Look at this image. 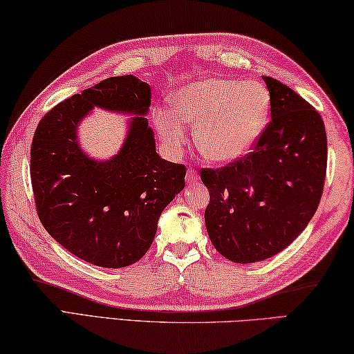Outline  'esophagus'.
<instances>
[{
	"instance_id": "obj_1",
	"label": "esophagus",
	"mask_w": 354,
	"mask_h": 354,
	"mask_svg": "<svg viewBox=\"0 0 354 354\" xmlns=\"http://www.w3.org/2000/svg\"><path fill=\"white\" fill-rule=\"evenodd\" d=\"M185 179H187L189 184H195V183H198L199 176H198V173L194 169H189L187 170V175H185Z\"/></svg>"
}]
</instances>
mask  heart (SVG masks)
<instances>
[{
	"label": "heart",
	"instance_id": "1",
	"mask_svg": "<svg viewBox=\"0 0 354 354\" xmlns=\"http://www.w3.org/2000/svg\"><path fill=\"white\" fill-rule=\"evenodd\" d=\"M271 97L257 82L209 77L184 86L175 95V110L155 114L159 133L171 147L183 142L185 125L196 124L199 151L210 160L226 162L249 150L266 125Z\"/></svg>",
	"mask_w": 354,
	"mask_h": 354
}]
</instances>
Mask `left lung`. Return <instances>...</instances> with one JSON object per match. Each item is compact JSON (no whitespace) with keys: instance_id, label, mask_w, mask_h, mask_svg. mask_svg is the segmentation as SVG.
I'll list each match as a JSON object with an SVG mask.
<instances>
[{"instance_id":"8db88e82","label":"left lung","mask_w":354,"mask_h":354,"mask_svg":"<svg viewBox=\"0 0 354 354\" xmlns=\"http://www.w3.org/2000/svg\"><path fill=\"white\" fill-rule=\"evenodd\" d=\"M271 120L252 151L220 169H201L204 218L215 249L235 263L266 260L288 248L316 214L326 175V133L314 106L263 77Z\"/></svg>"}]
</instances>
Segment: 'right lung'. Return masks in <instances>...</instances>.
<instances>
[{
  "label": "right lung",
  "mask_w": 354,
  "mask_h": 354,
  "mask_svg": "<svg viewBox=\"0 0 354 354\" xmlns=\"http://www.w3.org/2000/svg\"><path fill=\"white\" fill-rule=\"evenodd\" d=\"M149 83L110 77L43 115L30 147V181L44 229L79 259L125 268L142 259L165 205L185 185V165L159 158L145 118H133L122 150L97 162L77 144V124L102 106L147 114Z\"/></svg>",
  "instance_id": "1"
}]
</instances>
